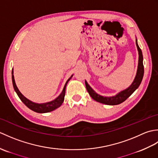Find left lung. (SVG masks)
I'll return each instance as SVG.
<instances>
[{
	"label": "left lung",
	"mask_w": 158,
	"mask_h": 158,
	"mask_svg": "<svg viewBox=\"0 0 158 158\" xmlns=\"http://www.w3.org/2000/svg\"><path fill=\"white\" fill-rule=\"evenodd\" d=\"M136 44L137 49H138L139 55V65H138V70H137L136 77L135 80H134L133 83H132V85H131L128 88H127L126 89L123 90V91L119 92L118 94H117L115 96L104 97L98 94H96L92 89L91 87L88 85V83H87V81H85L86 89L88 90L90 96H91L94 100L98 102L105 104V105H117L125 101V100L128 98L129 96L132 95V94L139 88L140 83L142 81L143 75H144V66H143V57L142 51L139 47L137 41L136 42Z\"/></svg>",
	"instance_id": "8db88e82"
}]
</instances>
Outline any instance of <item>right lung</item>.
I'll use <instances>...</instances> for the list:
<instances>
[{"instance_id": "obj_1", "label": "right lung", "mask_w": 158, "mask_h": 158, "mask_svg": "<svg viewBox=\"0 0 158 158\" xmlns=\"http://www.w3.org/2000/svg\"><path fill=\"white\" fill-rule=\"evenodd\" d=\"M13 70L12 69V82H13V88H14L17 94H18V96H19V98L22 100V102L26 106L28 107L30 109L32 110L33 111L39 113H48L50 111H52V110L56 109L57 108H58V107H60L62 105V104L64 102V100L66 86L67 85V83H68V82L69 81V80L71 79V77H73L72 75L68 80H67V81L65 83V85L64 87V89L62 90V93L60 94V95L58 97V98H56L55 100H52L51 102L43 103V104H38V103H35L31 101V100H29L28 99L26 98L25 96H23L22 94V93L19 91L18 88H17L15 82L14 77H13Z\"/></svg>"}]
</instances>
